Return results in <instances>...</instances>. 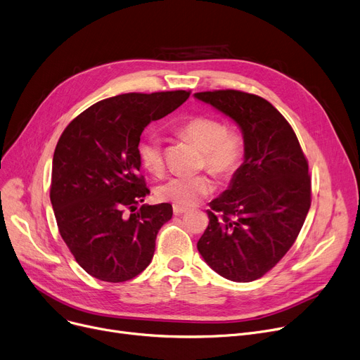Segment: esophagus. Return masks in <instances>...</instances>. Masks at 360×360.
I'll return each mask as SVG.
<instances>
[{"instance_id":"1","label":"esophagus","mask_w":360,"mask_h":360,"mask_svg":"<svg viewBox=\"0 0 360 360\" xmlns=\"http://www.w3.org/2000/svg\"><path fill=\"white\" fill-rule=\"evenodd\" d=\"M186 212H188V207L178 206V205L174 206V213H175V214H182V213H186Z\"/></svg>"}]
</instances>
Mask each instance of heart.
<instances>
[{"mask_svg": "<svg viewBox=\"0 0 360 360\" xmlns=\"http://www.w3.org/2000/svg\"><path fill=\"white\" fill-rule=\"evenodd\" d=\"M179 132L201 150L200 167H206L214 176L228 179L240 167L244 158V139L217 117L194 116L181 124ZM138 158L151 175H162L165 170L162 139L153 134L146 135L138 144ZM213 188V181L205 174L174 176L159 186L158 197L178 206H191Z\"/></svg>", "mask_w": 360, "mask_h": 360, "instance_id": "b5f03b06", "label": "heart"}]
</instances>
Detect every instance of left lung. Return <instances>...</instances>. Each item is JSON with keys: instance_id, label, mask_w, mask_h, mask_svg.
<instances>
[{"instance_id": "1", "label": "left lung", "mask_w": 360, "mask_h": 360, "mask_svg": "<svg viewBox=\"0 0 360 360\" xmlns=\"http://www.w3.org/2000/svg\"><path fill=\"white\" fill-rule=\"evenodd\" d=\"M243 131L244 162L207 210L197 248L221 276L250 283L285 256L310 209L309 163L291 124L264 98L237 89L194 94Z\"/></svg>"}]
</instances>
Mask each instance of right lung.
Here are the masks:
<instances>
[{"mask_svg":"<svg viewBox=\"0 0 360 360\" xmlns=\"http://www.w3.org/2000/svg\"><path fill=\"white\" fill-rule=\"evenodd\" d=\"M190 94H120L86 108L61 134L50 198L61 238L91 276L123 283L150 264L158 232L174 210L169 202L136 210L150 193L139 175V136Z\"/></svg>","mask_w":360,"mask_h":360,"instance_id":"1","label":"right lung"}]
</instances>
